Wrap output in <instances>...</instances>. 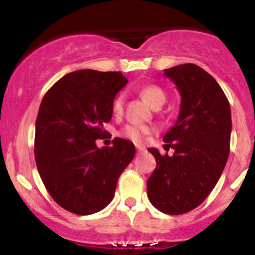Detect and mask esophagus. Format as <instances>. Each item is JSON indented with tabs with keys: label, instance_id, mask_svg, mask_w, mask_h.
Here are the masks:
<instances>
[{
	"label": "esophagus",
	"instance_id": "1",
	"mask_svg": "<svg viewBox=\"0 0 255 255\" xmlns=\"http://www.w3.org/2000/svg\"><path fill=\"white\" fill-rule=\"evenodd\" d=\"M136 148H137V152H141V151L144 150L143 146H136Z\"/></svg>",
	"mask_w": 255,
	"mask_h": 255
}]
</instances>
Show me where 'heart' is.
Listing matches in <instances>:
<instances>
[{"label": "heart", "mask_w": 255, "mask_h": 255, "mask_svg": "<svg viewBox=\"0 0 255 255\" xmlns=\"http://www.w3.org/2000/svg\"><path fill=\"white\" fill-rule=\"evenodd\" d=\"M137 91H138L142 99L147 103L151 108L161 107L166 102V94L157 85H141V86L137 88ZM123 107H125V95L118 94L113 100L112 111L116 116H119V114H122ZM153 128L150 127V126L128 125L123 128L121 134L127 139H129V141L134 142V143H142L146 136L150 134Z\"/></svg>", "instance_id": "heart-1"}]
</instances>
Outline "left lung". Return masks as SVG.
I'll return each instance as SVG.
<instances>
[{"mask_svg":"<svg viewBox=\"0 0 255 255\" xmlns=\"http://www.w3.org/2000/svg\"><path fill=\"white\" fill-rule=\"evenodd\" d=\"M182 100L175 125L164 136L165 150L148 148L156 167L147 180L155 208L182 215L198 207L219 182L230 152V104L217 81L203 68L184 63L165 70Z\"/></svg>","mask_w":255,"mask_h":255,"instance_id":"left-lung-1","label":"left lung"}]
</instances>
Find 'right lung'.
Wrapping results in <instances>:
<instances>
[{
    "instance_id": "add662e5",
    "label": "right lung",
    "mask_w": 255,
    "mask_h": 255,
    "mask_svg": "<svg viewBox=\"0 0 255 255\" xmlns=\"http://www.w3.org/2000/svg\"><path fill=\"white\" fill-rule=\"evenodd\" d=\"M121 72L80 70L65 75L47 91L35 122L36 167L48 193L62 208L91 215L107 207L119 175L136 148L125 138L99 148L107 134L117 93L127 84Z\"/></svg>"
}]
</instances>
